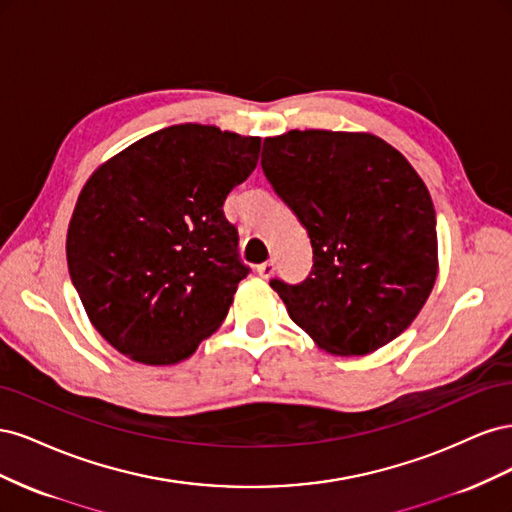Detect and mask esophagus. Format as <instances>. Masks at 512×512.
<instances>
[{
	"mask_svg": "<svg viewBox=\"0 0 512 512\" xmlns=\"http://www.w3.org/2000/svg\"><path fill=\"white\" fill-rule=\"evenodd\" d=\"M256 273H258L260 277H265V280H269V277L275 273V262H273V260L262 262V265L256 267Z\"/></svg>",
	"mask_w": 512,
	"mask_h": 512,
	"instance_id": "1",
	"label": "esophagus"
}]
</instances>
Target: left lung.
<instances>
[{"label": "left lung", "mask_w": 512, "mask_h": 512, "mask_svg": "<svg viewBox=\"0 0 512 512\" xmlns=\"http://www.w3.org/2000/svg\"><path fill=\"white\" fill-rule=\"evenodd\" d=\"M260 164L314 250L305 282L271 280L292 322L339 356L393 342L438 277L436 211L412 164L376 134L331 130L265 138Z\"/></svg>", "instance_id": "left-lung-1"}]
</instances>
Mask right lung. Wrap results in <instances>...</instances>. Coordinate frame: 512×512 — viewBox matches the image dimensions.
<instances>
[{
    "label": "right lung",
    "mask_w": 512,
    "mask_h": 512,
    "mask_svg": "<svg viewBox=\"0 0 512 512\" xmlns=\"http://www.w3.org/2000/svg\"><path fill=\"white\" fill-rule=\"evenodd\" d=\"M260 138L179 123L100 164L66 237L72 284L96 331L143 365H175L218 331L250 273L224 200Z\"/></svg>",
    "instance_id": "obj_1"
}]
</instances>
